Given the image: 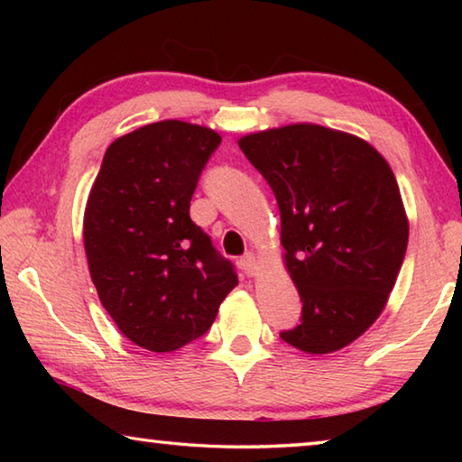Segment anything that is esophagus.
Wrapping results in <instances>:
<instances>
[{
	"label": "esophagus",
	"instance_id": "obj_1",
	"mask_svg": "<svg viewBox=\"0 0 462 462\" xmlns=\"http://www.w3.org/2000/svg\"><path fill=\"white\" fill-rule=\"evenodd\" d=\"M240 264H242V269H245V273H246L248 277L259 275V259H256L253 253H248V254L242 256Z\"/></svg>",
	"mask_w": 462,
	"mask_h": 462
}]
</instances>
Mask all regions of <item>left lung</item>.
<instances>
[{
  "label": "left lung",
  "instance_id": "left-lung-1",
  "mask_svg": "<svg viewBox=\"0 0 462 462\" xmlns=\"http://www.w3.org/2000/svg\"><path fill=\"white\" fill-rule=\"evenodd\" d=\"M238 146L275 193L303 301L300 326L281 338L308 355L348 346L385 310L408 248L393 171L366 140L318 124L254 132Z\"/></svg>",
  "mask_w": 462,
  "mask_h": 462
}]
</instances>
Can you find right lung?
<instances>
[{
    "label": "right lung",
    "mask_w": 462,
    "mask_h": 462,
    "mask_svg": "<svg viewBox=\"0 0 462 462\" xmlns=\"http://www.w3.org/2000/svg\"><path fill=\"white\" fill-rule=\"evenodd\" d=\"M222 136L162 120L116 138L91 185L83 245L99 301L136 346L171 353L209 330L238 277L189 217Z\"/></svg>",
    "instance_id": "add662e5"
}]
</instances>
